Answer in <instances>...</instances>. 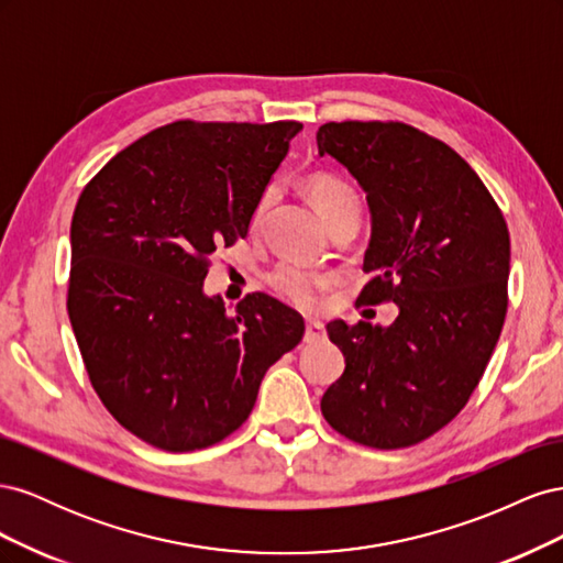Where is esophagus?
Segmentation results:
<instances>
[{
    "mask_svg": "<svg viewBox=\"0 0 563 563\" xmlns=\"http://www.w3.org/2000/svg\"><path fill=\"white\" fill-rule=\"evenodd\" d=\"M323 338H327V329H323L321 321H314V319L305 321V343L314 345V343H321Z\"/></svg>",
    "mask_w": 563,
    "mask_h": 563,
    "instance_id": "esophagus-1",
    "label": "esophagus"
}]
</instances>
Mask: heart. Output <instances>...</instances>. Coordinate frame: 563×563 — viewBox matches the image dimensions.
<instances>
[{
    "mask_svg": "<svg viewBox=\"0 0 563 563\" xmlns=\"http://www.w3.org/2000/svg\"><path fill=\"white\" fill-rule=\"evenodd\" d=\"M305 190H308L310 201L314 203V209L323 218V223H333V220L343 218L347 213L360 216L362 211V201L360 195H356L352 187L329 174H314L305 183ZM272 192H267L261 199V207L255 211V220H261L263 211L269 207ZM272 284H275L277 291L296 302L298 308H310V305L317 302V296L321 294V288H327L329 277L321 275V272H310L296 265H284L275 277H272Z\"/></svg>",
    "mask_w": 563,
    "mask_h": 563,
    "instance_id": "b5f03b06",
    "label": "heart"
}]
</instances>
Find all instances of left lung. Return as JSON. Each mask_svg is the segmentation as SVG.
Returning a JSON list of instances; mask_svg holds the SVG:
<instances>
[{
  "label": "left lung",
  "mask_w": 563,
  "mask_h": 563,
  "mask_svg": "<svg viewBox=\"0 0 563 563\" xmlns=\"http://www.w3.org/2000/svg\"><path fill=\"white\" fill-rule=\"evenodd\" d=\"M319 157L343 164L371 213L360 302L391 300L389 327L331 321L345 371L321 397L333 430L404 449L449 424L479 385L507 312L509 232L472 166L399 122H329Z\"/></svg>",
  "instance_id": "8db88e82"
}]
</instances>
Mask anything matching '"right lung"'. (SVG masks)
Returning a JSON list of instances; mask_svg holds the SVG:
<instances>
[{
  "instance_id": "1",
  "label": "right lung",
  "mask_w": 563,
  "mask_h": 563,
  "mask_svg": "<svg viewBox=\"0 0 563 563\" xmlns=\"http://www.w3.org/2000/svg\"><path fill=\"white\" fill-rule=\"evenodd\" d=\"M298 122H174L112 157L75 207L67 314L93 389L164 451L207 449L253 411L302 317L251 294L228 314L209 258L244 240Z\"/></svg>"
}]
</instances>
